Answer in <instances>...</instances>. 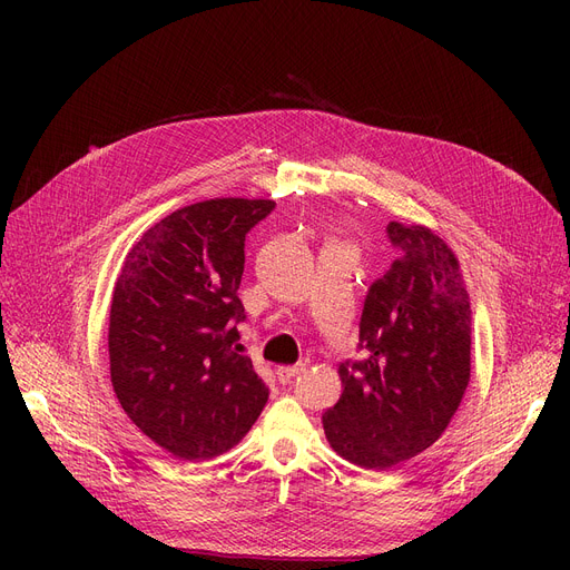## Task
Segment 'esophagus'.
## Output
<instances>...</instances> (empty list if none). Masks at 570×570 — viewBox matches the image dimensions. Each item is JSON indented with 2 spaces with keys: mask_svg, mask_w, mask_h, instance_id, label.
<instances>
[{
  "mask_svg": "<svg viewBox=\"0 0 570 570\" xmlns=\"http://www.w3.org/2000/svg\"><path fill=\"white\" fill-rule=\"evenodd\" d=\"M305 370V365L301 363V365H282V367H277L275 370V374H277V379H279V383H288L293 376H297Z\"/></svg>",
  "mask_w": 570,
  "mask_h": 570,
  "instance_id": "34e87169",
  "label": "esophagus"
}]
</instances>
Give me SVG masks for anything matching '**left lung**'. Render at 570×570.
Instances as JSON below:
<instances>
[{"instance_id":"1","label":"left lung","mask_w":570,"mask_h":570,"mask_svg":"<svg viewBox=\"0 0 570 570\" xmlns=\"http://www.w3.org/2000/svg\"><path fill=\"white\" fill-rule=\"evenodd\" d=\"M400 258L365 297L361 348L323 413L333 451L372 471L421 455L458 413L471 379V305L460 261L432 228L397 222Z\"/></svg>"}]
</instances>
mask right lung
<instances>
[{
    "instance_id": "right-lung-1",
    "label": "right lung",
    "mask_w": 570,
    "mask_h": 570,
    "mask_svg": "<svg viewBox=\"0 0 570 570\" xmlns=\"http://www.w3.org/2000/svg\"><path fill=\"white\" fill-rule=\"evenodd\" d=\"M267 198H209L147 228L119 269L108 323L112 391L131 423L177 460L243 439L267 387L239 351L245 235Z\"/></svg>"
}]
</instances>
